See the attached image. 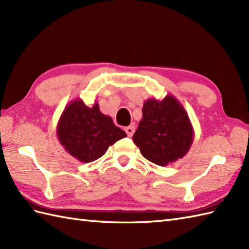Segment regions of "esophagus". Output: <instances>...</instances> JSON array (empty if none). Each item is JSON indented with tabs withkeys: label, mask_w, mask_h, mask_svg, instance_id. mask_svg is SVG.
Returning a JSON list of instances; mask_svg holds the SVG:
<instances>
[{
	"label": "esophagus",
	"mask_w": 249,
	"mask_h": 249,
	"mask_svg": "<svg viewBox=\"0 0 249 249\" xmlns=\"http://www.w3.org/2000/svg\"><path fill=\"white\" fill-rule=\"evenodd\" d=\"M125 131L128 137H131L135 133V127L134 126H128V127H125Z\"/></svg>",
	"instance_id": "esophagus-1"
}]
</instances>
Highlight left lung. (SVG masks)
<instances>
[{
	"label": "left lung",
	"mask_w": 249,
	"mask_h": 249,
	"mask_svg": "<svg viewBox=\"0 0 249 249\" xmlns=\"http://www.w3.org/2000/svg\"><path fill=\"white\" fill-rule=\"evenodd\" d=\"M194 137L192 122L183 105L173 95H167L162 100H145L133 140L142 156L163 167L186 155Z\"/></svg>",
	"instance_id": "1"
}]
</instances>
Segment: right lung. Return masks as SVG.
Returning <instances> with one entry per match:
<instances>
[{
	"label": "right lung",
	"mask_w": 249,
	"mask_h": 249,
	"mask_svg": "<svg viewBox=\"0 0 249 249\" xmlns=\"http://www.w3.org/2000/svg\"><path fill=\"white\" fill-rule=\"evenodd\" d=\"M56 136L68 154L81 162H91L127 135L114 125L110 116L100 112L97 102L89 107L82 99L76 98L62 112Z\"/></svg>",
	"instance_id": "1"
}]
</instances>
